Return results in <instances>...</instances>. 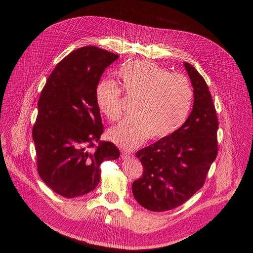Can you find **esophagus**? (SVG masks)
I'll return each mask as SVG.
<instances>
[{
    "mask_svg": "<svg viewBox=\"0 0 253 253\" xmlns=\"http://www.w3.org/2000/svg\"><path fill=\"white\" fill-rule=\"evenodd\" d=\"M122 159H124V160H127V159H131V158H133V155L132 154H130V153H127V152H124L123 154H122Z\"/></svg>",
    "mask_w": 253,
    "mask_h": 253,
    "instance_id": "obj_1",
    "label": "esophagus"
}]
</instances>
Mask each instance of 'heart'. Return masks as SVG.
Returning <instances> with one entry per match:
<instances>
[{"label":"heart","instance_id":"obj_1","mask_svg":"<svg viewBox=\"0 0 253 253\" xmlns=\"http://www.w3.org/2000/svg\"><path fill=\"white\" fill-rule=\"evenodd\" d=\"M121 89L134 97L130 116L109 131V138L125 150H133L150 136H170L187 121L194 100V91L187 77L170 74L149 60H136L118 72ZM99 111L115 122L121 116V90L110 80L95 88Z\"/></svg>","mask_w":253,"mask_h":253}]
</instances>
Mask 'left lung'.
<instances>
[{"label":"left lung","instance_id":"8db88e82","mask_svg":"<svg viewBox=\"0 0 253 253\" xmlns=\"http://www.w3.org/2000/svg\"><path fill=\"white\" fill-rule=\"evenodd\" d=\"M183 65L194 88L191 115L173 134L136 153L143 172L132 183V193L151 211H167L187 202L204 185L217 156L218 119L211 93L194 66Z\"/></svg>","mask_w":253,"mask_h":253}]
</instances>
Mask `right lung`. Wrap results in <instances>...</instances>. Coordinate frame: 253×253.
I'll list each match as a JSON object with an SVG mask.
<instances>
[{
  "instance_id": "1",
  "label": "right lung",
  "mask_w": 253,
  "mask_h": 253,
  "mask_svg": "<svg viewBox=\"0 0 253 253\" xmlns=\"http://www.w3.org/2000/svg\"><path fill=\"white\" fill-rule=\"evenodd\" d=\"M119 56L95 46L71 52L53 70L38 101L33 127L40 177L56 194L76 198L94 190L100 164L120 151L100 139L103 125L95 88Z\"/></svg>"
}]
</instances>
